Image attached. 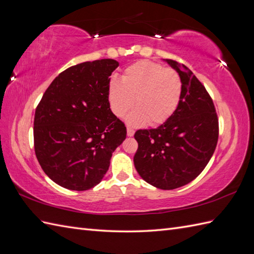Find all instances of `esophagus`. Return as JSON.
Listing matches in <instances>:
<instances>
[{"mask_svg":"<svg viewBox=\"0 0 254 254\" xmlns=\"http://www.w3.org/2000/svg\"><path fill=\"white\" fill-rule=\"evenodd\" d=\"M127 136H133L134 133H135V131H134L133 128L130 127H127Z\"/></svg>","mask_w":254,"mask_h":254,"instance_id":"34e87169","label":"esophagus"}]
</instances>
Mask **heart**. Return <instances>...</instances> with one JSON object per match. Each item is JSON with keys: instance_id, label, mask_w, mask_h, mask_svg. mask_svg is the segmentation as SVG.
Wrapping results in <instances>:
<instances>
[{"instance_id": "b5f03b06", "label": "heart", "mask_w": 254, "mask_h": 254, "mask_svg": "<svg viewBox=\"0 0 254 254\" xmlns=\"http://www.w3.org/2000/svg\"><path fill=\"white\" fill-rule=\"evenodd\" d=\"M182 93L183 82L176 69L146 60L132 64L122 79L111 78L108 85L111 109L119 118L131 110L135 98L137 108L127 118L132 126L166 122L176 112Z\"/></svg>"}]
</instances>
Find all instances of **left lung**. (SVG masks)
<instances>
[{
  "label": "left lung",
  "instance_id": "left-lung-1",
  "mask_svg": "<svg viewBox=\"0 0 254 254\" xmlns=\"http://www.w3.org/2000/svg\"><path fill=\"white\" fill-rule=\"evenodd\" d=\"M180 74L183 93L176 112L158 127L137 130L134 166L143 179L174 190L195 179L208 164L218 141V118L204 85L185 64L167 59Z\"/></svg>",
  "mask_w": 254,
  "mask_h": 254
}]
</instances>
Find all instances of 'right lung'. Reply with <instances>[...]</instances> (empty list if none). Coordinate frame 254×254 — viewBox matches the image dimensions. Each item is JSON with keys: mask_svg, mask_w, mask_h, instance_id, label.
I'll list each match as a JSON object with an SVG mask.
<instances>
[{"mask_svg": "<svg viewBox=\"0 0 254 254\" xmlns=\"http://www.w3.org/2000/svg\"><path fill=\"white\" fill-rule=\"evenodd\" d=\"M119 66L112 59L84 62L53 79L34 120L36 157L50 179L85 191L102 180L115 149L127 137L110 109L108 85Z\"/></svg>", "mask_w": 254, "mask_h": 254, "instance_id": "right-lung-1", "label": "right lung"}]
</instances>
